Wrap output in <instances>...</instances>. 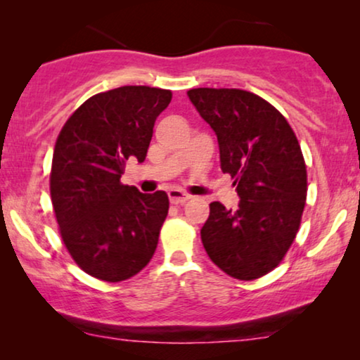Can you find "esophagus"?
<instances>
[{
	"instance_id": "esophagus-1",
	"label": "esophagus",
	"mask_w": 360,
	"mask_h": 360,
	"mask_svg": "<svg viewBox=\"0 0 360 360\" xmlns=\"http://www.w3.org/2000/svg\"><path fill=\"white\" fill-rule=\"evenodd\" d=\"M169 200L172 205H184L190 200V195H186L185 191H181L179 188H172L169 190Z\"/></svg>"
}]
</instances>
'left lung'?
<instances>
[{
  "label": "left lung",
  "instance_id": "left-lung-1",
  "mask_svg": "<svg viewBox=\"0 0 360 360\" xmlns=\"http://www.w3.org/2000/svg\"><path fill=\"white\" fill-rule=\"evenodd\" d=\"M218 137L221 170L234 179L238 210L210 205L201 228L206 254L231 277L254 280L285 257L307 201V165L287 120L262 98L238 88L188 91Z\"/></svg>",
  "mask_w": 360,
  "mask_h": 360
}]
</instances>
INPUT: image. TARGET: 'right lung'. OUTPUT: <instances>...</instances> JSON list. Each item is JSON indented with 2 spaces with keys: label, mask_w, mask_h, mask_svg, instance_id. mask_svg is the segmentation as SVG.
Returning a JSON list of instances; mask_svg holds the SVG:
<instances>
[{
  "label": "right lung",
  "mask_w": 360,
  "mask_h": 360,
  "mask_svg": "<svg viewBox=\"0 0 360 360\" xmlns=\"http://www.w3.org/2000/svg\"><path fill=\"white\" fill-rule=\"evenodd\" d=\"M172 93L120 86L88 98L57 137L51 196L63 244L78 267L121 282L150 262L169 213L165 191L122 185L126 160L144 162Z\"/></svg>",
  "instance_id": "obj_1"
}]
</instances>
